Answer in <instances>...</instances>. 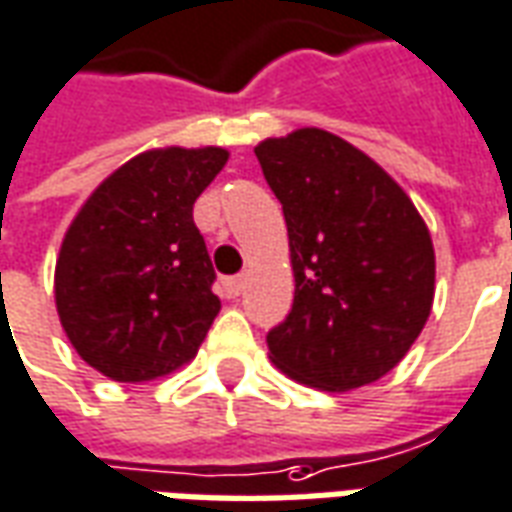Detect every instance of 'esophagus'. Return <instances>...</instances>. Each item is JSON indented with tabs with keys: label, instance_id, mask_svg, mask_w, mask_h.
I'll list each match as a JSON object with an SVG mask.
<instances>
[{
	"label": "esophagus",
	"instance_id": "obj_1",
	"mask_svg": "<svg viewBox=\"0 0 512 512\" xmlns=\"http://www.w3.org/2000/svg\"><path fill=\"white\" fill-rule=\"evenodd\" d=\"M223 289H226V297H239L242 295V289H245V278H242V275L226 278V281H223Z\"/></svg>",
	"mask_w": 512,
	"mask_h": 512
}]
</instances>
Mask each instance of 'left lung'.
Masks as SVG:
<instances>
[{
  "mask_svg": "<svg viewBox=\"0 0 512 512\" xmlns=\"http://www.w3.org/2000/svg\"><path fill=\"white\" fill-rule=\"evenodd\" d=\"M284 206L295 300L267 333L273 364L325 391L400 364L433 308L436 253L411 198L375 159L325 129L256 146Z\"/></svg>",
  "mask_w": 512,
  "mask_h": 512,
  "instance_id": "8db88e82",
  "label": "left lung"
}]
</instances>
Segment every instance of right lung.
Segmentation results:
<instances>
[{"label": "right lung", "instance_id": "obj_1", "mask_svg": "<svg viewBox=\"0 0 512 512\" xmlns=\"http://www.w3.org/2000/svg\"><path fill=\"white\" fill-rule=\"evenodd\" d=\"M228 151L154 148L101 181L54 267L65 336L101 375L143 383L195 358L220 300L192 204Z\"/></svg>", "mask_w": 512, "mask_h": 512}]
</instances>
